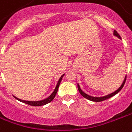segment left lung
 Wrapping results in <instances>:
<instances>
[{"label":"left lung","instance_id":"obj_1","mask_svg":"<svg viewBox=\"0 0 132 132\" xmlns=\"http://www.w3.org/2000/svg\"><path fill=\"white\" fill-rule=\"evenodd\" d=\"M113 35L115 36V37H117L118 38H119V39H121V37H120V36L119 35V34L116 31V30H114L113 31ZM126 77H127V75H125V79L124 80H123V82H122V84H121V86H120L119 88H118L117 90H115L114 92H113V93H110V94H108V95H104V96H102V97H93V96H90V95H88V94H86V93H85L83 91V90L81 89V88H80V86H79V84L77 83V88H78V90H79V93L81 94V95L83 96L84 97H85V98H86L87 100H90V101H93V102H101V101H104V100H107L109 99V98H110V97H113V95H116L118 92H119L120 90H121L122 88V87L124 86L125 85V81H126Z\"/></svg>","mask_w":132,"mask_h":132}]
</instances>
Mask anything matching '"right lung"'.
<instances>
[{"mask_svg":"<svg viewBox=\"0 0 132 132\" xmlns=\"http://www.w3.org/2000/svg\"><path fill=\"white\" fill-rule=\"evenodd\" d=\"M65 74H63V75L60 77V78L58 80V82H57V84L55 86V88L54 91H53V93H51V95L50 96H48L47 98L46 99H44V100H39V101H28V100H21L16 97V96L14 95H13L14 97L17 100H19L20 102H23V103H26V104H28L29 105H31V106H42V105H45V104H48L49 102H50L52 100H53L54 98H55V95L57 94V90H58V88H59V86L60 85V83L62 82V79L63 78V77L64 76Z\"/></svg>","mask_w":132,"mask_h":132,"instance_id":"1","label":"right lung"}]
</instances>
